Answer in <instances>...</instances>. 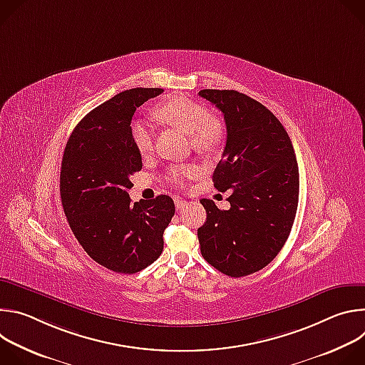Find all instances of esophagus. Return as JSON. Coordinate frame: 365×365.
<instances>
[{"instance_id": "1", "label": "esophagus", "mask_w": 365, "mask_h": 365, "mask_svg": "<svg viewBox=\"0 0 365 365\" xmlns=\"http://www.w3.org/2000/svg\"><path fill=\"white\" fill-rule=\"evenodd\" d=\"M187 205V202L186 200H183V199H180V197H176L175 199V206H176V210L178 211H180V210H183V207Z\"/></svg>"}]
</instances>
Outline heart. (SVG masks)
Instances as JSON below:
<instances>
[{"label":"heart","instance_id":"obj_1","mask_svg":"<svg viewBox=\"0 0 365 365\" xmlns=\"http://www.w3.org/2000/svg\"><path fill=\"white\" fill-rule=\"evenodd\" d=\"M155 115L163 123L173 125L189 134L192 147L197 151H211L222 137L224 127L220 120L210 117V111L200 102L187 96H172L155 110ZM131 138L141 155H148L154 148L153 130L143 121H134L131 125ZM196 173L195 166L180 165L168 172V180L175 185H183Z\"/></svg>","mask_w":365,"mask_h":365}]
</instances>
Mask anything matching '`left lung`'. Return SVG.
<instances>
[{"mask_svg": "<svg viewBox=\"0 0 365 365\" xmlns=\"http://www.w3.org/2000/svg\"><path fill=\"white\" fill-rule=\"evenodd\" d=\"M199 96L224 114L227 144L212 180L220 192L231 189L228 211L200 200V252L227 276H248L273 262L292 231L299 202L294 150L282 123L258 101L231 89H202Z\"/></svg>", "mask_w": 365, "mask_h": 365, "instance_id": "8db88e82", "label": "left lung"}]
</instances>
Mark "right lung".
I'll return each mask as SVG.
<instances>
[{
  "label": "right lung",
  "mask_w": 365,
  "mask_h": 365,
  "mask_svg": "<svg viewBox=\"0 0 365 365\" xmlns=\"http://www.w3.org/2000/svg\"><path fill=\"white\" fill-rule=\"evenodd\" d=\"M162 88L120 92L86 114L72 131L61 170V197L69 227L98 264L133 274L158 259L163 232L175 215L160 195L131 203V176L143 168L131 138L135 110Z\"/></svg>",
  "instance_id": "obj_1"
}]
</instances>
